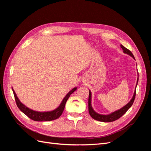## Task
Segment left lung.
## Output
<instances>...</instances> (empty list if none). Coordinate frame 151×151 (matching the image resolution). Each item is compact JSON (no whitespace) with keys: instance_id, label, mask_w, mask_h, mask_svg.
I'll use <instances>...</instances> for the list:
<instances>
[{"instance_id":"obj_1","label":"left lung","mask_w":151,"mask_h":151,"mask_svg":"<svg viewBox=\"0 0 151 151\" xmlns=\"http://www.w3.org/2000/svg\"><path fill=\"white\" fill-rule=\"evenodd\" d=\"M120 47L122 48V50H123V53L129 55L130 56H131L134 59H135L134 55L132 54V53L129 50H128L125 47H123L122 45H120ZM138 81H139V77L137 78V81L136 87H137V85ZM135 94H136V90H135L133 97H132L130 101L128 103L125 105V106L122 107L121 109H118V110H117V111H114L110 114H109V115H101V114H99V113L96 112L93 109V108H92V106H91V91H89V99H88V108H89V115H91V117L93 118V119L99 121V122H111L113 121H115V120H118V118H120L122 116L124 115V114L127 111L128 109H129L132 106V105L133 104L134 101L135 100Z\"/></svg>"}]
</instances>
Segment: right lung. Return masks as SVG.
Segmentation results:
<instances>
[{
	"label": "right lung",
	"instance_id": "1",
	"mask_svg": "<svg viewBox=\"0 0 151 151\" xmlns=\"http://www.w3.org/2000/svg\"><path fill=\"white\" fill-rule=\"evenodd\" d=\"M12 89L13 91L14 96L17 106L22 113H24L27 116H28L29 118H31V120H33L34 121L45 122V121H52V120H56L62 115L67 99L70 97V96L77 89V88H73L67 94V95L64 97V98L63 99L62 101L61 102L60 104L59 105V106L57 108L54 109L53 111H45V112L34 111L33 109H29V108L26 107L24 104H22L19 101V99L17 98L15 91H14L12 88Z\"/></svg>",
	"mask_w": 151,
	"mask_h": 151
}]
</instances>
